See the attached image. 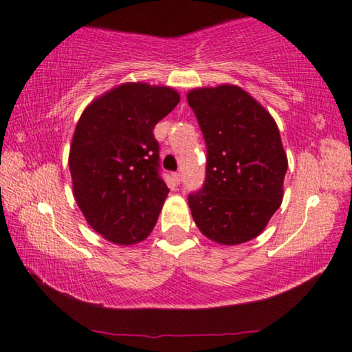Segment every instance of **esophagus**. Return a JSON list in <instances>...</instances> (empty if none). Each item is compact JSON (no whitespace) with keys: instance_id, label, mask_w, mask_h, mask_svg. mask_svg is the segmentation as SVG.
<instances>
[{"instance_id":"34e87169","label":"esophagus","mask_w":352,"mask_h":352,"mask_svg":"<svg viewBox=\"0 0 352 352\" xmlns=\"http://www.w3.org/2000/svg\"><path fill=\"white\" fill-rule=\"evenodd\" d=\"M173 180H175V184L179 185L180 182H182V173H180V172H175V173H173Z\"/></svg>"}]
</instances>
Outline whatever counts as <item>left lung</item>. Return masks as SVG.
Listing matches in <instances>:
<instances>
[{
  "instance_id": "obj_1",
  "label": "left lung",
  "mask_w": 352,
  "mask_h": 352,
  "mask_svg": "<svg viewBox=\"0 0 352 352\" xmlns=\"http://www.w3.org/2000/svg\"><path fill=\"white\" fill-rule=\"evenodd\" d=\"M206 141V180L188 206L204 237L239 245L263 232L283 201L287 170L278 124L234 84L198 87L186 96Z\"/></svg>"
}]
</instances>
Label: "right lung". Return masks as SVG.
<instances>
[{
	"mask_svg": "<svg viewBox=\"0 0 352 352\" xmlns=\"http://www.w3.org/2000/svg\"><path fill=\"white\" fill-rule=\"evenodd\" d=\"M179 102L172 87L124 82L84 109L69 148L73 195L109 242L133 245L154 229L168 188L153 130Z\"/></svg>",
	"mask_w": 352,
	"mask_h": 352,
	"instance_id": "right-lung-1",
	"label": "right lung"
}]
</instances>
